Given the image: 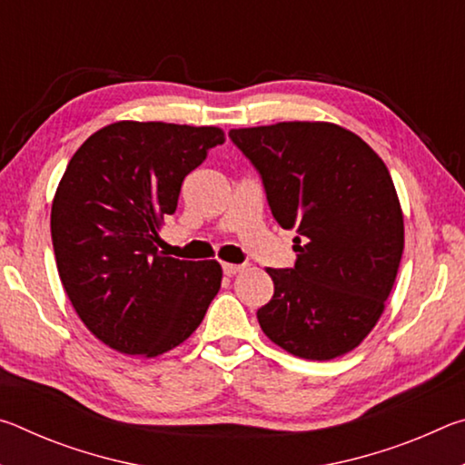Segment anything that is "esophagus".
<instances>
[{"instance_id":"34e87169","label":"esophagus","mask_w":465,"mask_h":465,"mask_svg":"<svg viewBox=\"0 0 465 465\" xmlns=\"http://www.w3.org/2000/svg\"><path fill=\"white\" fill-rule=\"evenodd\" d=\"M242 269H243L242 264H232V262H225V264H223V272L227 274V277H233V274L240 272Z\"/></svg>"}]
</instances>
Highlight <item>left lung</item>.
Instances as JSON below:
<instances>
[{"label": "left lung", "instance_id": "obj_1", "mask_svg": "<svg viewBox=\"0 0 465 465\" xmlns=\"http://www.w3.org/2000/svg\"><path fill=\"white\" fill-rule=\"evenodd\" d=\"M262 178L293 269H266L274 295L256 312L262 332L302 359L328 361L363 342L381 318L404 250V215L380 155L332 123L232 129Z\"/></svg>", "mask_w": 465, "mask_h": 465}]
</instances>
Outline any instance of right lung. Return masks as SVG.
Returning <instances> with one entry per match:
<instances>
[{
  "label": "right lung",
  "instance_id": "1",
  "mask_svg": "<svg viewBox=\"0 0 465 465\" xmlns=\"http://www.w3.org/2000/svg\"><path fill=\"white\" fill-rule=\"evenodd\" d=\"M223 141L219 127L119 121L69 160L51 209L57 271L77 316L110 349L172 351L222 287L217 261H178L155 242L184 178Z\"/></svg>",
  "mask_w": 465,
  "mask_h": 465
}]
</instances>
